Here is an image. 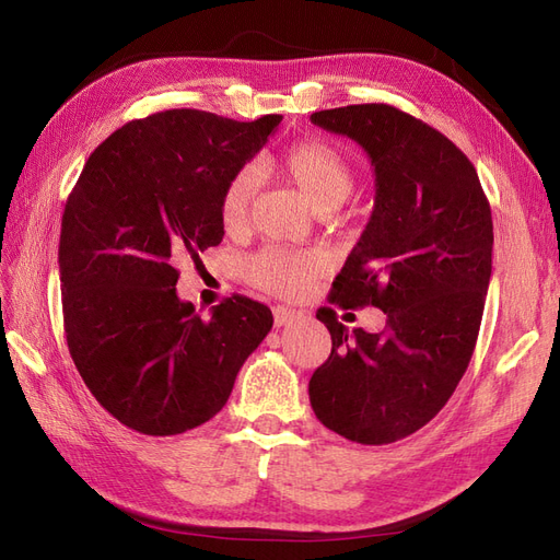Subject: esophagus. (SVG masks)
Returning <instances> with one entry per match:
<instances>
[{"instance_id":"esophagus-1","label":"esophagus","mask_w":560,"mask_h":560,"mask_svg":"<svg viewBox=\"0 0 560 560\" xmlns=\"http://www.w3.org/2000/svg\"><path fill=\"white\" fill-rule=\"evenodd\" d=\"M296 319H299V313L292 311V308H284V306L273 308V322H276V327H287V325H292V322H296Z\"/></svg>"}]
</instances>
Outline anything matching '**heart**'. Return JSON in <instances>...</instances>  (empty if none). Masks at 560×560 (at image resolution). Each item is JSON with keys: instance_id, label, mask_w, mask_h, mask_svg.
<instances>
[{"instance_id": "heart-1", "label": "heart", "mask_w": 560, "mask_h": 560, "mask_svg": "<svg viewBox=\"0 0 560 560\" xmlns=\"http://www.w3.org/2000/svg\"><path fill=\"white\" fill-rule=\"evenodd\" d=\"M280 171L319 214L336 210L354 189L350 161L336 147L319 140L294 144L282 156ZM257 189L259 175L254 167H243L229 179L219 200V222L226 233H241L247 226ZM315 270L317 261L311 254L287 247H266L245 261V278L252 284L282 296L301 294Z\"/></svg>"}]
</instances>
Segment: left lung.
<instances>
[{"instance_id":"1","label":"left lung","mask_w":560,"mask_h":560,"mask_svg":"<svg viewBox=\"0 0 560 560\" xmlns=\"http://www.w3.org/2000/svg\"><path fill=\"white\" fill-rule=\"evenodd\" d=\"M311 121L358 142L374 165V212L334 280L341 306H376L385 331L317 319L331 354L308 383L322 425L381 446L444 409L477 346L493 270V219L469 159L442 132L389 105H348Z\"/></svg>"}]
</instances>
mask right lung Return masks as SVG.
Here are the masks:
<instances>
[{
    "instance_id": "right-lung-1",
    "label": "right lung",
    "mask_w": 560,
    "mask_h": 560,
    "mask_svg": "<svg viewBox=\"0 0 560 560\" xmlns=\"http://www.w3.org/2000/svg\"><path fill=\"white\" fill-rule=\"evenodd\" d=\"M280 121L151 114L112 132L67 198L58 247L67 348L93 397L135 432L171 436L217 416L273 327V313L247 296L202 319L177 296L175 266L222 243L224 186Z\"/></svg>"
}]
</instances>
